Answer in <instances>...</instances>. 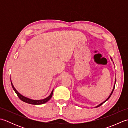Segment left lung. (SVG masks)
<instances>
[{
    "label": "left lung",
    "instance_id": "8db88e82",
    "mask_svg": "<svg viewBox=\"0 0 128 128\" xmlns=\"http://www.w3.org/2000/svg\"><path fill=\"white\" fill-rule=\"evenodd\" d=\"M116 82H115V84H114V88H113V91H112V92H111V94H110V96H109V97H108V98L107 99V100H105V101L104 102H103V103H100V104H99L98 106H97V107H96V108H97V107H100V106H102L103 104V103H104V102H106V101H107V100H109L110 99V96H112V94H113V91H114V88H115V86H116Z\"/></svg>",
    "mask_w": 128,
    "mask_h": 128
}]
</instances>
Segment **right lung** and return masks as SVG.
<instances>
[{
  "mask_svg": "<svg viewBox=\"0 0 128 128\" xmlns=\"http://www.w3.org/2000/svg\"><path fill=\"white\" fill-rule=\"evenodd\" d=\"M11 83H12V88L14 89V90L15 92V93L16 94L18 95V97L19 98H20L21 100H22L24 102H26V103H29V104H34V105H39V104H44V103H46V102H47L49 100H50V98H52L53 96V90L51 94L48 97L46 98L45 99H43L42 100H31L30 98H28L25 97L23 96L22 95H21L20 93H18V91L16 90L14 86L12 85V81H11Z\"/></svg>",
  "mask_w": 128,
  "mask_h": 128,
  "instance_id": "add662e5",
  "label": "right lung"
}]
</instances>
